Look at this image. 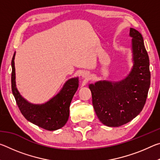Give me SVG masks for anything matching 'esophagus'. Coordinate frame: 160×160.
<instances>
[{
    "label": "esophagus",
    "instance_id": "esophagus-1",
    "mask_svg": "<svg viewBox=\"0 0 160 160\" xmlns=\"http://www.w3.org/2000/svg\"><path fill=\"white\" fill-rule=\"evenodd\" d=\"M82 77L85 78H88L89 77V73H88V72H83L82 73Z\"/></svg>",
    "mask_w": 160,
    "mask_h": 160
}]
</instances>
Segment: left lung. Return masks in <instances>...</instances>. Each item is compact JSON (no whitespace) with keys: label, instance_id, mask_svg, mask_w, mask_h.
<instances>
[{"label":"left lung","instance_id":"8db88e82","mask_svg":"<svg viewBox=\"0 0 160 160\" xmlns=\"http://www.w3.org/2000/svg\"><path fill=\"white\" fill-rule=\"evenodd\" d=\"M130 36L133 66L128 76L119 82L103 80L89 85L97 117L107 126H121L136 117L144 107L150 88V61L142 34L130 28Z\"/></svg>","mask_w":160,"mask_h":160}]
</instances>
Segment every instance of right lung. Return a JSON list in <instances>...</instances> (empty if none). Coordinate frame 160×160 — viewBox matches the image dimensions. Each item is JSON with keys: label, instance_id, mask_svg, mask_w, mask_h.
<instances>
[{"label": "right lung", "instance_id": "right-lung-1", "mask_svg": "<svg viewBox=\"0 0 160 160\" xmlns=\"http://www.w3.org/2000/svg\"><path fill=\"white\" fill-rule=\"evenodd\" d=\"M15 56L12 58L11 86L19 109L29 122L48 131H56L65 126L69 117L70 104L78 90V78H71L64 84L58 94L42 104H33L20 95L15 82Z\"/></svg>", "mask_w": 160, "mask_h": 160}]
</instances>
